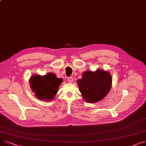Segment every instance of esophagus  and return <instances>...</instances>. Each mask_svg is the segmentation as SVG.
<instances>
[{
    "instance_id": "1",
    "label": "esophagus",
    "mask_w": 146,
    "mask_h": 146,
    "mask_svg": "<svg viewBox=\"0 0 146 146\" xmlns=\"http://www.w3.org/2000/svg\"><path fill=\"white\" fill-rule=\"evenodd\" d=\"M67 80H68V82H69V83H72V82H73V77H68Z\"/></svg>"
}]
</instances>
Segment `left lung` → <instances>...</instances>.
<instances>
[{"label": "left lung", "mask_w": 146, "mask_h": 146, "mask_svg": "<svg viewBox=\"0 0 146 146\" xmlns=\"http://www.w3.org/2000/svg\"><path fill=\"white\" fill-rule=\"evenodd\" d=\"M79 91L86 102L93 103L103 99L110 92L112 78L110 73L102 69L86 71L77 82Z\"/></svg>", "instance_id": "obj_1"}]
</instances>
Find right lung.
<instances>
[{
    "mask_svg": "<svg viewBox=\"0 0 146 146\" xmlns=\"http://www.w3.org/2000/svg\"><path fill=\"white\" fill-rule=\"evenodd\" d=\"M63 80L55 74L48 73L44 76L33 74L29 79V84L38 99L49 102L54 98Z\"/></svg>",
    "mask_w": 146,
    "mask_h": 146,
    "instance_id": "right-lung-1",
    "label": "right lung"
}]
</instances>
